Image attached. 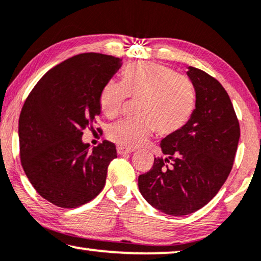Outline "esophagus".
Masks as SVG:
<instances>
[{
  "label": "esophagus",
  "mask_w": 261,
  "mask_h": 261,
  "mask_svg": "<svg viewBox=\"0 0 261 261\" xmlns=\"http://www.w3.org/2000/svg\"><path fill=\"white\" fill-rule=\"evenodd\" d=\"M134 150L133 149H128V148H125V147H121V145H118L117 147V152L118 155H125V154H131Z\"/></svg>",
  "instance_id": "34e87169"
}]
</instances>
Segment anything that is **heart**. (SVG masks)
<instances>
[{"label":"heart","mask_w":261,"mask_h":261,"mask_svg":"<svg viewBox=\"0 0 261 261\" xmlns=\"http://www.w3.org/2000/svg\"><path fill=\"white\" fill-rule=\"evenodd\" d=\"M136 100L137 119H123L111 125L107 136L125 148L144 144L151 134L169 136L182 130L196 109L192 82L165 65L142 62L125 71L123 82H107L100 93L103 116L120 113L126 98Z\"/></svg>","instance_id":"b5f03b06"}]
</instances>
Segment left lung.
I'll use <instances>...</instances> for the list:
<instances>
[{"mask_svg":"<svg viewBox=\"0 0 261 261\" xmlns=\"http://www.w3.org/2000/svg\"><path fill=\"white\" fill-rule=\"evenodd\" d=\"M196 109L182 130L161 141L165 159L138 176V189L155 209L185 216L206 205L227 180L234 163L240 125L228 93L200 69L189 67Z\"/></svg>","mask_w":261,"mask_h":261,"instance_id":"left-lung-1","label":"left lung"}]
</instances>
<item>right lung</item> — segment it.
I'll return each instance as SVG.
<instances>
[{
  "label": "right lung",
  "mask_w": 261,
  "mask_h": 261,
  "mask_svg": "<svg viewBox=\"0 0 261 261\" xmlns=\"http://www.w3.org/2000/svg\"><path fill=\"white\" fill-rule=\"evenodd\" d=\"M120 58L81 54L56 65L26 99L19 118L20 159L30 182L44 199L71 209L101 192L116 145L103 141L90 150L82 131L100 116L103 86Z\"/></svg>",
  "instance_id": "right-lung-1"
}]
</instances>
